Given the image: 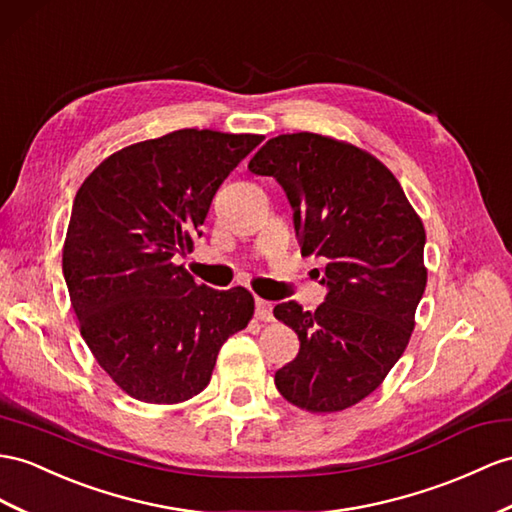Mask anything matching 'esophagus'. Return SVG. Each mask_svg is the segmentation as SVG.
I'll return each instance as SVG.
<instances>
[{
  "label": "esophagus",
  "instance_id": "1",
  "mask_svg": "<svg viewBox=\"0 0 512 512\" xmlns=\"http://www.w3.org/2000/svg\"><path fill=\"white\" fill-rule=\"evenodd\" d=\"M272 303H268V300H261V298H257V303H255V316L261 320V322H272L274 320V316H272Z\"/></svg>",
  "mask_w": 512,
  "mask_h": 512
}]
</instances>
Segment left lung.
I'll list each match as a JSON object with an SVG mask.
<instances>
[{"instance_id": "obj_1", "label": "left lung", "mask_w": 512, "mask_h": 512, "mask_svg": "<svg viewBox=\"0 0 512 512\" xmlns=\"http://www.w3.org/2000/svg\"><path fill=\"white\" fill-rule=\"evenodd\" d=\"M248 170L281 183L300 253L326 261L324 305L274 307L300 339L274 385L303 411H344L381 387L409 346L428 279L422 218L381 160L335 138H270Z\"/></svg>"}]
</instances>
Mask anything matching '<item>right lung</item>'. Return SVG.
I'll return each instance as SVG.
<instances>
[{"instance_id":"add662e5","label":"right lung","mask_w":512,"mask_h":512,"mask_svg":"<svg viewBox=\"0 0 512 512\" xmlns=\"http://www.w3.org/2000/svg\"><path fill=\"white\" fill-rule=\"evenodd\" d=\"M264 136L177 129L106 157L75 194L62 272L93 357L131 398L201 393L218 350L246 329V287L196 285L194 248L220 183Z\"/></svg>"}]
</instances>
